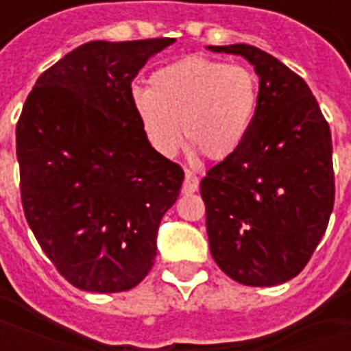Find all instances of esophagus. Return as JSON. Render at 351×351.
<instances>
[{
	"label": "esophagus",
	"instance_id": "34e87169",
	"mask_svg": "<svg viewBox=\"0 0 351 351\" xmlns=\"http://www.w3.org/2000/svg\"><path fill=\"white\" fill-rule=\"evenodd\" d=\"M199 188V178L191 171H186V176H184V184H182V193H193L197 191Z\"/></svg>",
	"mask_w": 351,
	"mask_h": 351
}]
</instances>
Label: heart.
Here are the masks:
<instances>
[{
	"instance_id": "1",
	"label": "heart",
	"mask_w": 351,
	"mask_h": 351,
	"mask_svg": "<svg viewBox=\"0 0 351 351\" xmlns=\"http://www.w3.org/2000/svg\"><path fill=\"white\" fill-rule=\"evenodd\" d=\"M258 92V77L248 67L191 56L154 71L150 88H133L131 107L158 154L175 156L182 133L186 145L220 161L248 137Z\"/></svg>"
}]
</instances>
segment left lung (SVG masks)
I'll return each mask as SVG.
<instances>
[{
  "label": "left lung",
  "mask_w": 351,
  "mask_h": 351,
  "mask_svg": "<svg viewBox=\"0 0 351 351\" xmlns=\"http://www.w3.org/2000/svg\"><path fill=\"white\" fill-rule=\"evenodd\" d=\"M243 56L259 77L243 146L201 180L214 261L244 286L297 276L325 235L335 203L332 141L308 84L250 45L208 47Z\"/></svg>",
  "instance_id": "obj_1"
}]
</instances>
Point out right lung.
Segmentation results:
<instances>
[{
  "mask_svg": "<svg viewBox=\"0 0 351 351\" xmlns=\"http://www.w3.org/2000/svg\"><path fill=\"white\" fill-rule=\"evenodd\" d=\"M175 39L90 41L43 73L16 123L24 214L47 258L93 293L150 272L184 171L148 145L131 82Z\"/></svg>",
  "mask_w": 351,
  "mask_h": 351,
  "instance_id": "add662e5",
  "label": "right lung"
}]
</instances>
